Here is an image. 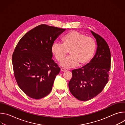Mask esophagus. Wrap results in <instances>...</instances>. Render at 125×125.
Here are the masks:
<instances>
[{"label":"esophagus","instance_id":"obj_1","mask_svg":"<svg viewBox=\"0 0 125 125\" xmlns=\"http://www.w3.org/2000/svg\"><path fill=\"white\" fill-rule=\"evenodd\" d=\"M61 72H65V71H66V70L65 68H61Z\"/></svg>","mask_w":125,"mask_h":125}]
</instances>
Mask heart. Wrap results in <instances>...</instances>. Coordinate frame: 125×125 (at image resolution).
<instances>
[{"mask_svg": "<svg viewBox=\"0 0 125 125\" xmlns=\"http://www.w3.org/2000/svg\"><path fill=\"white\" fill-rule=\"evenodd\" d=\"M62 43L54 42L51 52L57 61L62 62L68 53L70 55L62 63V66L72 68L84 65L91 61L96 49L94 40L78 31H71L62 38Z\"/></svg>", "mask_w": 125, "mask_h": 125, "instance_id": "1", "label": "heart"}]
</instances>
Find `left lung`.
Listing matches in <instances>:
<instances>
[{
    "mask_svg": "<svg viewBox=\"0 0 125 125\" xmlns=\"http://www.w3.org/2000/svg\"><path fill=\"white\" fill-rule=\"evenodd\" d=\"M92 32L97 42L96 54L90 63L72 71V77L69 83L70 92L81 101L90 100L103 91L108 82L111 69V53L107 43L99 34Z\"/></svg>",
    "mask_w": 125,
    "mask_h": 125,
    "instance_id": "obj_1",
    "label": "left lung"
}]
</instances>
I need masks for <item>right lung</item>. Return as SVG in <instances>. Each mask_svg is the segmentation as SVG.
I'll use <instances>...</instances> for the list:
<instances>
[{"mask_svg": "<svg viewBox=\"0 0 125 125\" xmlns=\"http://www.w3.org/2000/svg\"><path fill=\"white\" fill-rule=\"evenodd\" d=\"M65 29L40 25L27 32L18 42L12 60L14 75L21 90L39 99L51 91L60 68L51 58L54 41Z\"/></svg>", "mask_w": 125, "mask_h": 125, "instance_id": "1", "label": "right lung"}]
</instances>
